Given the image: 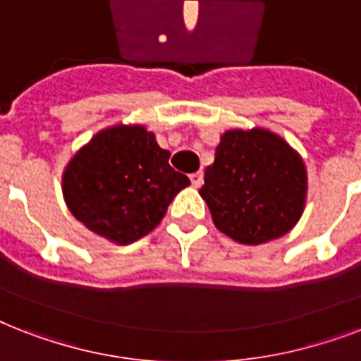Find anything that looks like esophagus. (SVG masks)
<instances>
[{
    "mask_svg": "<svg viewBox=\"0 0 361 361\" xmlns=\"http://www.w3.org/2000/svg\"><path fill=\"white\" fill-rule=\"evenodd\" d=\"M189 180H191L192 187H200L204 183V174L202 172H195V174L189 176Z\"/></svg>",
    "mask_w": 361,
    "mask_h": 361,
    "instance_id": "esophagus-1",
    "label": "esophagus"
}]
</instances>
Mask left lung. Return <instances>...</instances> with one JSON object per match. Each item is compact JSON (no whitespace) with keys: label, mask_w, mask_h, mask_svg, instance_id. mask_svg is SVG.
Returning <instances> with one entry per match:
<instances>
[{"label":"left lung","mask_w":361,"mask_h":361,"mask_svg":"<svg viewBox=\"0 0 361 361\" xmlns=\"http://www.w3.org/2000/svg\"><path fill=\"white\" fill-rule=\"evenodd\" d=\"M200 197L223 234L258 245L296 226L307 198V170L300 153L271 130L231 129L215 147Z\"/></svg>","instance_id":"obj_1"}]
</instances>
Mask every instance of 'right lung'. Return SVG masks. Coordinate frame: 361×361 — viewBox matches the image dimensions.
<instances>
[{"mask_svg":"<svg viewBox=\"0 0 361 361\" xmlns=\"http://www.w3.org/2000/svg\"><path fill=\"white\" fill-rule=\"evenodd\" d=\"M169 159L144 125L99 130L65 166V204L93 234L133 243L161 223L172 198L191 183Z\"/></svg>","mask_w":361,"mask_h":361,"instance_id":"obj_1","label":"right lung"}]
</instances>
